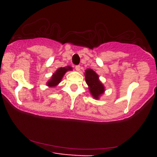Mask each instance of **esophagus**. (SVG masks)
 <instances>
[{
	"instance_id": "obj_1",
	"label": "esophagus",
	"mask_w": 157,
	"mask_h": 157,
	"mask_svg": "<svg viewBox=\"0 0 157 157\" xmlns=\"http://www.w3.org/2000/svg\"><path fill=\"white\" fill-rule=\"evenodd\" d=\"M80 69H81V67H80V65H76L75 70L77 71H80Z\"/></svg>"
}]
</instances>
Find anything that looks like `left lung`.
I'll return each mask as SVG.
<instances>
[{
	"label": "left lung",
	"instance_id": "1",
	"mask_svg": "<svg viewBox=\"0 0 157 157\" xmlns=\"http://www.w3.org/2000/svg\"><path fill=\"white\" fill-rule=\"evenodd\" d=\"M86 82L89 86V90L94 98L98 99L99 96L103 94L105 91V87L102 83L99 81V77L98 74L92 69H87L86 71Z\"/></svg>",
	"mask_w": 157,
	"mask_h": 157
}]
</instances>
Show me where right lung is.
<instances>
[{"mask_svg":"<svg viewBox=\"0 0 157 157\" xmlns=\"http://www.w3.org/2000/svg\"><path fill=\"white\" fill-rule=\"evenodd\" d=\"M71 67H60V68L58 69L55 73L53 74V75L52 76V78H51L49 81L47 82V85L50 87L56 86L59 82L61 81L62 78L64 75V74L66 73L67 71L71 70Z\"/></svg>","mask_w":157,"mask_h":157,"instance_id":"1","label":"right lung"}]
</instances>
